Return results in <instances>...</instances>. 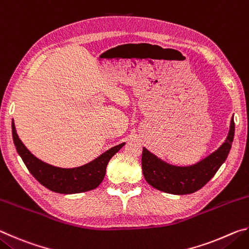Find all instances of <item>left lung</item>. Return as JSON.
Segmentation results:
<instances>
[{"label":"left lung","mask_w":249,"mask_h":249,"mask_svg":"<svg viewBox=\"0 0 249 249\" xmlns=\"http://www.w3.org/2000/svg\"><path fill=\"white\" fill-rule=\"evenodd\" d=\"M234 134L235 124L234 119H231L225 142L214 153L191 166L170 165L144 147L142 168L146 181L157 190L170 195H190L200 190L224 163L231 150Z\"/></svg>","instance_id":"8db88e82"}]
</instances>
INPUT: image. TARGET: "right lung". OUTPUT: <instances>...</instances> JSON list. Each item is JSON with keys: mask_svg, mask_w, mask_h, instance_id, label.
Returning a JSON list of instances; mask_svg holds the SVG:
<instances>
[{"mask_svg": "<svg viewBox=\"0 0 249 249\" xmlns=\"http://www.w3.org/2000/svg\"><path fill=\"white\" fill-rule=\"evenodd\" d=\"M12 134H13L16 150L34 178L50 191L64 193V195L86 192L99 187L104 179L109 159L125 145V142H122L120 145L112 147L111 149L100 155L98 158L83 166L60 168L49 165L35 157L19 140L14 122H12Z\"/></svg>", "mask_w": 249, "mask_h": 249, "instance_id": "obj_1", "label": "right lung"}]
</instances>
